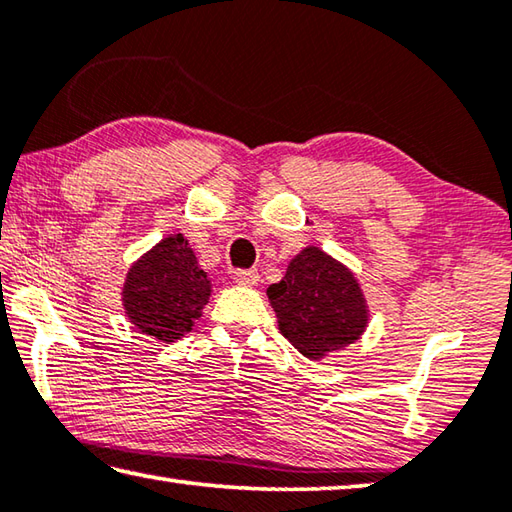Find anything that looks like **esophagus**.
I'll use <instances>...</instances> for the list:
<instances>
[{
  "label": "esophagus",
  "mask_w": 512,
  "mask_h": 512,
  "mask_svg": "<svg viewBox=\"0 0 512 512\" xmlns=\"http://www.w3.org/2000/svg\"><path fill=\"white\" fill-rule=\"evenodd\" d=\"M234 281L238 285L254 287L260 281V274H258V269H238V272H234Z\"/></svg>",
  "instance_id": "1"
}]
</instances>
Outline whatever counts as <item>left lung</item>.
I'll return each instance as SVG.
<instances>
[{"label":"left lung","instance_id":"8db88e82","mask_svg":"<svg viewBox=\"0 0 512 512\" xmlns=\"http://www.w3.org/2000/svg\"><path fill=\"white\" fill-rule=\"evenodd\" d=\"M267 296L278 330L312 361L359 341L370 321L354 274L314 245L289 260L283 281L269 285Z\"/></svg>","mask_w":512,"mask_h":512}]
</instances>
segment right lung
<instances>
[{
    "mask_svg": "<svg viewBox=\"0 0 512 512\" xmlns=\"http://www.w3.org/2000/svg\"><path fill=\"white\" fill-rule=\"evenodd\" d=\"M209 296V276L182 234L162 238L140 256L129 267L122 287L129 323L160 343H173L191 332Z\"/></svg>",
    "mask_w": 512,
    "mask_h": 512,
    "instance_id": "right-lung-1",
    "label": "right lung"
}]
</instances>
